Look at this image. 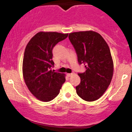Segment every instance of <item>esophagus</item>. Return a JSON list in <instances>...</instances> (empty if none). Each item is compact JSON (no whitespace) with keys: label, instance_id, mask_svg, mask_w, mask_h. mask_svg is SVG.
<instances>
[{"label":"esophagus","instance_id":"34e87169","mask_svg":"<svg viewBox=\"0 0 132 132\" xmlns=\"http://www.w3.org/2000/svg\"><path fill=\"white\" fill-rule=\"evenodd\" d=\"M74 72H72V73H68L67 75L68 77H71V76L74 75Z\"/></svg>","mask_w":132,"mask_h":132}]
</instances>
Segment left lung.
<instances>
[{
  "mask_svg": "<svg viewBox=\"0 0 132 132\" xmlns=\"http://www.w3.org/2000/svg\"><path fill=\"white\" fill-rule=\"evenodd\" d=\"M69 39L75 48L79 64L86 71L79 73L80 84L77 94L87 101L97 100L107 90L114 72V63L108 44L102 36L93 31L70 33Z\"/></svg>",
  "mask_w": 132,
  "mask_h": 132,
  "instance_id": "left-lung-1",
  "label": "left lung"
}]
</instances>
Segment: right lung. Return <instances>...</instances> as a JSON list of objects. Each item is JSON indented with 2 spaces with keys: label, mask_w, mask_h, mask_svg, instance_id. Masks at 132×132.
<instances>
[{
  "label": "right lung",
  "mask_w": 132,
  "mask_h": 132,
  "mask_svg": "<svg viewBox=\"0 0 132 132\" xmlns=\"http://www.w3.org/2000/svg\"><path fill=\"white\" fill-rule=\"evenodd\" d=\"M57 32H39L27 44L23 61V75L31 93L39 100L50 101L59 94L64 83V74L54 72L52 68V50L68 37Z\"/></svg>",
  "instance_id": "obj_1"
}]
</instances>
